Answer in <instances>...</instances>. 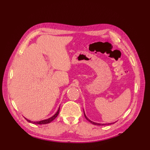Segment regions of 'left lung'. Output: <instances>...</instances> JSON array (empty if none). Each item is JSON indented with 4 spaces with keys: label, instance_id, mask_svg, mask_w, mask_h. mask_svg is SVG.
Returning a JSON list of instances; mask_svg holds the SVG:
<instances>
[{
    "label": "left lung",
    "instance_id": "8db88e82",
    "mask_svg": "<svg viewBox=\"0 0 150 150\" xmlns=\"http://www.w3.org/2000/svg\"><path fill=\"white\" fill-rule=\"evenodd\" d=\"M84 115H85V118L87 119V120L88 122H91V124H95V125H97V126H105V125H110V124H114V123H115V122H112V123H108V124H100V123H96V122H94L91 121V120H89V119H88V118L87 117V116H86L85 113V112H84Z\"/></svg>",
    "mask_w": 150,
    "mask_h": 150
}]
</instances>
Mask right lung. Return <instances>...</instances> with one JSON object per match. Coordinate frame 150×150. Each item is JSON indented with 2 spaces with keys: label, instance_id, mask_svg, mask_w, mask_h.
I'll list each match as a JSON object with an SVG mask.
<instances>
[{
  "label": "right lung",
  "instance_id": "obj_1",
  "mask_svg": "<svg viewBox=\"0 0 150 150\" xmlns=\"http://www.w3.org/2000/svg\"><path fill=\"white\" fill-rule=\"evenodd\" d=\"M59 110H60V106L59 107V108H58V110L57 111V112L55 114V115L54 116H52V117H50L49 118L47 119H45V120H40V121H31L28 120V119H27L25 118V119L28 122H30V123H32L34 124H48V123H50L51 122H52L53 120H54V119L57 117V116H58V115H59Z\"/></svg>",
  "mask_w": 150,
  "mask_h": 150
}]
</instances>
